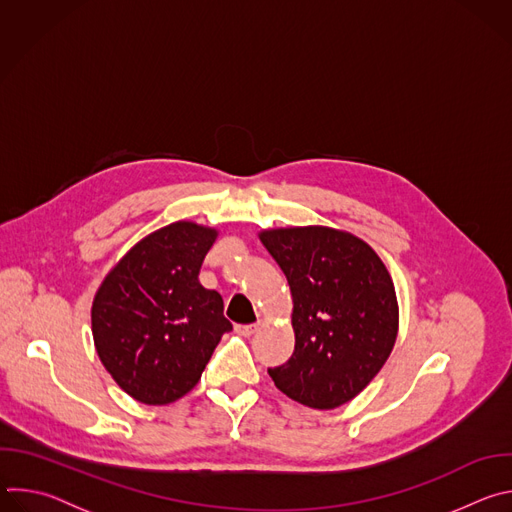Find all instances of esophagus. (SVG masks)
<instances>
[{
	"mask_svg": "<svg viewBox=\"0 0 512 512\" xmlns=\"http://www.w3.org/2000/svg\"><path fill=\"white\" fill-rule=\"evenodd\" d=\"M259 330V322L257 324H245V326H237V332L243 336H253Z\"/></svg>",
	"mask_w": 512,
	"mask_h": 512,
	"instance_id": "1",
	"label": "esophagus"
}]
</instances>
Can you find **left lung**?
I'll return each mask as SVG.
<instances>
[{"instance_id": "1", "label": "left lung", "mask_w": 512, "mask_h": 512, "mask_svg": "<svg viewBox=\"0 0 512 512\" xmlns=\"http://www.w3.org/2000/svg\"><path fill=\"white\" fill-rule=\"evenodd\" d=\"M261 243L287 277L296 332L294 354L267 373L306 407H340L393 350L399 308L391 275L367 243L326 227L265 231Z\"/></svg>"}]
</instances>
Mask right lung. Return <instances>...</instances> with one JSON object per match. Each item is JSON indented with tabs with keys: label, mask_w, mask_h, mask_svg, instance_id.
I'll return each mask as SVG.
<instances>
[{
	"label": "right lung",
	"mask_w": 512,
	"mask_h": 512,
	"mask_svg": "<svg viewBox=\"0 0 512 512\" xmlns=\"http://www.w3.org/2000/svg\"><path fill=\"white\" fill-rule=\"evenodd\" d=\"M216 231L174 223L139 241L93 302V338L117 385L145 405L184 397L233 324L223 298L198 281Z\"/></svg>",
	"instance_id": "obj_1"
}]
</instances>
